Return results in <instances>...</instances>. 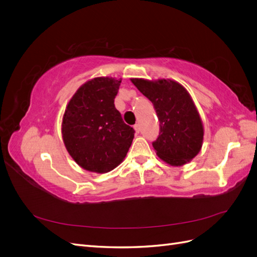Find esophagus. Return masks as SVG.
<instances>
[{"label": "esophagus", "instance_id": "34e87169", "mask_svg": "<svg viewBox=\"0 0 257 257\" xmlns=\"http://www.w3.org/2000/svg\"><path fill=\"white\" fill-rule=\"evenodd\" d=\"M134 130L136 131V133H139V132H141V125H139V124H135Z\"/></svg>", "mask_w": 257, "mask_h": 257}]
</instances>
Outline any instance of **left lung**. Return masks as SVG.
<instances>
[{
	"label": "left lung",
	"instance_id": "obj_1",
	"mask_svg": "<svg viewBox=\"0 0 257 257\" xmlns=\"http://www.w3.org/2000/svg\"><path fill=\"white\" fill-rule=\"evenodd\" d=\"M131 80L157 111L160 133L152 146L158 157L172 166L192 161L203 146L204 126L189 92L170 79Z\"/></svg>",
	"mask_w": 257,
	"mask_h": 257
}]
</instances>
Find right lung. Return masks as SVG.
<instances>
[{
	"mask_svg": "<svg viewBox=\"0 0 257 257\" xmlns=\"http://www.w3.org/2000/svg\"><path fill=\"white\" fill-rule=\"evenodd\" d=\"M121 79L97 77L82 84L66 106L62 137L73 160L85 170L110 172L126 157L135 131L115 109Z\"/></svg>",
	"mask_w": 257,
	"mask_h": 257,
	"instance_id": "1",
	"label": "right lung"
}]
</instances>
